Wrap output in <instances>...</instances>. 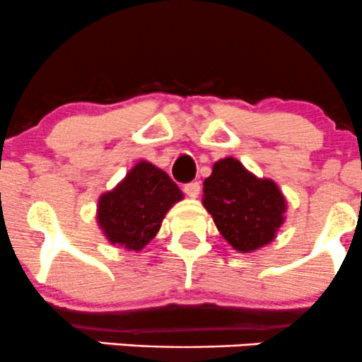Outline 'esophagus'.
Returning <instances> with one entry per match:
<instances>
[{"instance_id": "obj_1", "label": "esophagus", "mask_w": 362, "mask_h": 362, "mask_svg": "<svg viewBox=\"0 0 362 362\" xmlns=\"http://www.w3.org/2000/svg\"><path fill=\"white\" fill-rule=\"evenodd\" d=\"M199 191H202L199 182H189V184L184 185V192L189 196V198H198Z\"/></svg>"}]
</instances>
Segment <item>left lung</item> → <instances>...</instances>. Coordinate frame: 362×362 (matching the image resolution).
Returning a JSON list of instances; mask_svg holds the SVG:
<instances>
[{
	"label": "left lung",
	"mask_w": 362,
	"mask_h": 362,
	"mask_svg": "<svg viewBox=\"0 0 362 362\" xmlns=\"http://www.w3.org/2000/svg\"><path fill=\"white\" fill-rule=\"evenodd\" d=\"M203 185L204 208L236 250H255L275 238L286 211L275 182L255 178L240 160L228 158L215 163Z\"/></svg>",
	"instance_id": "1"
}]
</instances>
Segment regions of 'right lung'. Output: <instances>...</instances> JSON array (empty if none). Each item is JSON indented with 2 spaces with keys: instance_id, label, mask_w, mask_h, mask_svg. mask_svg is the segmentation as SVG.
<instances>
[{
  "instance_id": "obj_1",
  "label": "right lung",
  "mask_w": 362,
  "mask_h": 362,
  "mask_svg": "<svg viewBox=\"0 0 362 362\" xmlns=\"http://www.w3.org/2000/svg\"><path fill=\"white\" fill-rule=\"evenodd\" d=\"M182 191L151 163H138L115 189L100 198L98 222L112 243L141 250L156 235Z\"/></svg>"
}]
</instances>
